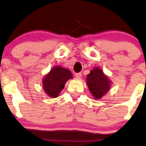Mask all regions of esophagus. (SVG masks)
<instances>
[{
  "instance_id": "esophagus-1",
  "label": "esophagus",
  "mask_w": 146,
  "mask_h": 146,
  "mask_svg": "<svg viewBox=\"0 0 146 146\" xmlns=\"http://www.w3.org/2000/svg\"><path fill=\"white\" fill-rule=\"evenodd\" d=\"M82 76V73H75V77L77 78H80Z\"/></svg>"
}]
</instances>
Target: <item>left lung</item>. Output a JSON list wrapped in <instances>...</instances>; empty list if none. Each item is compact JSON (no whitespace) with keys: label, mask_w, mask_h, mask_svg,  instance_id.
I'll return each instance as SVG.
<instances>
[{"label":"left lung","mask_w":146,"mask_h":146,"mask_svg":"<svg viewBox=\"0 0 146 146\" xmlns=\"http://www.w3.org/2000/svg\"><path fill=\"white\" fill-rule=\"evenodd\" d=\"M87 76L90 91L95 99H100L110 90V81L99 68H94Z\"/></svg>","instance_id":"8db88e82"}]
</instances>
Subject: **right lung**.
Instances as JSON below:
<instances>
[{
	"label": "right lung",
	"instance_id": "right-lung-1",
	"mask_svg": "<svg viewBox=\"0 0 146 146\" xmlns=\"http://www.w3.org/2000/svg\"><path fill=\"white\" fill-rule=\"evenodd\" d=\"M72 78L70 70L64 68L56 66L44 78L42 82L43 88L48 96L55 98L64 88L66 81Z\"/></svg>",
	"mask_w": 146,
	"mask_h": 146
}]
</instances>
